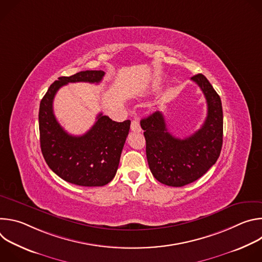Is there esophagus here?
<instances>
[{
    "instance_id": "1",
    "label": "esophagus",
    "mask_w": 262,
    "mask_h": 262,
    "mask_svg": "<svg viewBox=\"0 0 262 262\" xmlns=\"http://www.w3.org/2000/svg\"><path fill=\"white\" fill-rule=\"evenodd\" d=\"M130 129L133 132H136V133H140L142 129H141V125H140V122L138 119H134L132 121V124H130Z\"/></svg>"
}]
</instances>
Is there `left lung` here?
I'll return each instance as SVG.
<instances>
[{
	"label": "left lung",
	"mask_w": 262,
	"mask_h": 262,
	"mask_svg": "<svg viewBox=\"0 0 262 262\" xmlns=\"http://www.w3.org/2000/svg\"><path fill=\"white\" fill-rule=\"evenodd\" d=\"M207 102L203 125L186 139L172 136L161 112L141 120L146 157L155 178L169 186H183L203 176L220 157L223 145V108L219 94L202 73L192 77Z\"/></svg>",
	"instance_id": "1"
}]
</instances>
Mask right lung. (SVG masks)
<instances>
[{
	"mask_svg": "<svg viewBox=\"0 0 262 262\" xmlns=\"http://www.w3.org/2000/svg\"><path fill=\"white\" fill-rule=\"evenodd\" d=\"M102 70L80 71L55 81L40 101V147L48 166L67 182L82 186H102L116 175L130 120L113 121L98 114L95 124L83 136H71L57 121L53 101L57 91L68 83H96Z\"/></svg>",
	"mask_w": 262,
	"mask_h": 262,
	"instance_id": "1",
	"label": "right lung"
}]
</instances>
